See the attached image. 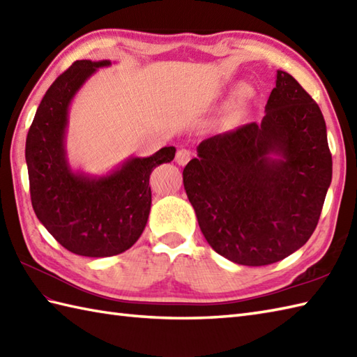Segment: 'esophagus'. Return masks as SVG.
Masks as SVG:
<instances>
[{
  "instance_id": "esophagus-1",
  "label": "esophagus",
  "mask_w": 357,
  "mask_h": 357,
  "mask_svg": "<svg viewBox=\"0 0 357 357\" xmlns=\"http://www.w3.org/2000/svg\"><path fill=\"white\" fill-rule=\"evenodd\" d=\"M190 156H192V153L187 149H179L176 151V158L174 159H176V162L179 165H185L188 161H190Z\"/></svg>"
}]
</instances>
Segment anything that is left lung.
Returning a JSON list of instances; mask_svg holds the SVG:
<instances>
[{"mask_svg":"<svg viewBox=\"0 0 357 357\" xmlns=\"http://www.w3.org/2000/svg\"><path fill=\"white\" fill-rule=\"evenodd\" d=\"M333 161L319 105L278 70L261 124L204 139L183 172L204 238L248 267L290 256L312 236Z\"/></svg>","mask_w":357,"mask_h":357,"instance_id":"left-lung-1","label":"left lung"}]
</instances>
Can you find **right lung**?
<instances>
[{
	"instance_id": "add662e5",
	"label": "right lung",
	"mask_w": 357,
	"mask_h": 357,
	"mask_svg": "<svg viewBox=\"0 0 357 357\" xmlns=\"http://www.w3.org/2000/svg\"><path fill=\"white\" fill-rule=\"evenodd\" d=\"M110 61H75L53 81L38 107L26 139L30 199L36 218L69 252L115 256L130 248L146 229L150 173L170 162L174 147L149 158H130L105 176L73 173L66 158L69 105L79 87Z\"/></svg>"
}]
</instances>
